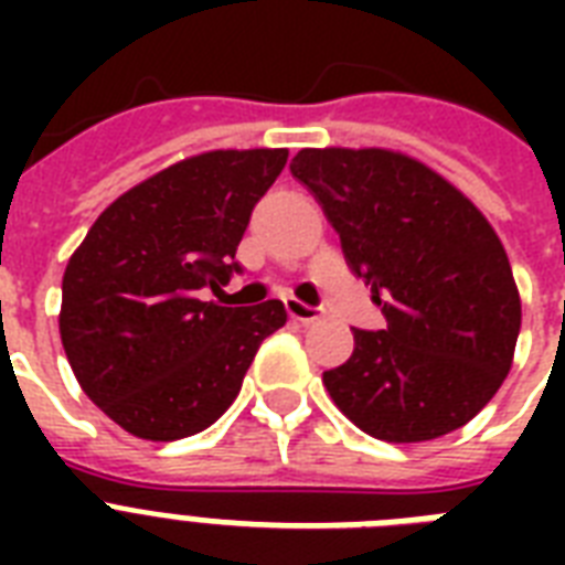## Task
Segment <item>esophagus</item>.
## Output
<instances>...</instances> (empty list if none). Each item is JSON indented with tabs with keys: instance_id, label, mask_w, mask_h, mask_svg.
<instances>
[{
	"instance_id": "obj_1",
	"label": "esophagus",
	"mask_w": 565,
	"mask_h": 565,
	"mask_svg": "<svg viewBox=\"0 0 565 565\" xmlns=\"http://www.w3.org/2000/svg\"><path fill=\"white\" fill-rule=\"evenodd\" d=\"M287 313L299 322H317V319L326 317V310L313 308V305H305L299 299H287Z\"/></svg>"
}]
</instances>
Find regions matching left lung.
Listing matches in <instances>:
<instances>
[{
	"mask_svg": "<svg viewBox=\"0 0 565 565\" xmlns=\"http://www.w3.org/2000/svg\"><path fill=\"white\" fill-rule=\"evenodd\" d=\"M290 172L386 319L354 328L352 358L322 375L337 407L386 443L466 425L508 377L522 326L490 222L425 163L386 149H301Z\"/></svg>",
	"mask_w": 565,
	"mask_h": 565,
	"instance_id": "1",
	"label": "left lung"
}]
</instances>
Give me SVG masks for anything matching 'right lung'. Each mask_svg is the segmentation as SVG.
I'll return each mask as SVG.
<instances>
[{
  "instance_id": "obj_1",
  "label": "right lung",
  "mask_w": 565,
  "mask_h": 565,
  "mask_svg": "<svg viewBox=\"0 0 565 565\" xmlns=\"http://www.w3.org/2000/svg\"><path fill=\"white\" fill-rule=\"evenodd\" d=\"M287 149L204 152L158 172L102 211L66 264L61 343L105 416L140 439L199 434L237 398L278 299L204 301L243 273L237 246Z\"/></svg>"
}]
</instances>
